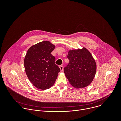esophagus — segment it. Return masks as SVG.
<instances>
[{
	"instance_id": "obj_1",
	"label": "esophagus",
	"mask_w": 121,
	"mask_h": 121,
	"mask_svg": "<svg viewBox=\"0 0 121 121\" xmlns=\"http://www.w3.org/2000/svg\"><path fill=\"white\" fill-rule=\"evenodd\" d=\"M60 69L61 71H63V66L62 65H61V66H60Z\"/></svg>"
}]
</instances>
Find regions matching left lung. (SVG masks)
Segmentation results:
<instances>
[{"label": "left lung", "instance_id": "left-lung-1", "mask_svg": "<svg viewBox=\"0 0 121 121\" xmlns=\"http://www.w3.org/2000/svg\"><path fill=\"white\" fill-rule=\"evenodd\" d=\"M69 64L64 72L70 83L76 88L88 86L94 78L96 64L91 53L86 48L70 50Z\"/></svg>", "mask_w": 121, "mask_h": 121}]
</instances>
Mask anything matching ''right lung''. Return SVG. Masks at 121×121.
Returning a JSON list of instances; mask_svg holds the SVG:
<instances>
[{"mask_svg":"<svg viewBox=\"0 0 121 121\" xmlns=\"http://www.w3.org/2000/svg\"><path fill=\"white\" fill-rule=\"evenodd\" d=\"M55 46L48 41H44L32 46L24 59L26 74L37 88L45 90L54 84L59 67L55 64V58L51 54Z\"/></svg>","mask_w":121,"mask_h":121,"instance_id":"obj_1","label":"right lung"}]
</instances>
